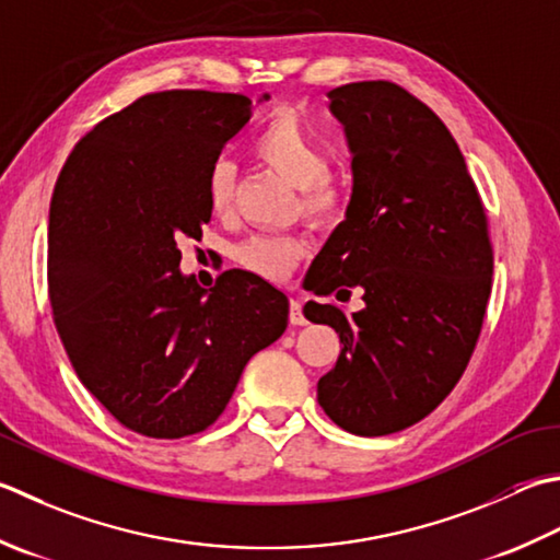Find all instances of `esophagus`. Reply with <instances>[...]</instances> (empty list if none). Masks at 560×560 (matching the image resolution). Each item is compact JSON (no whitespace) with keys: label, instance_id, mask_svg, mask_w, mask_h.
I'll return each instance as SVG.
<instances>
[{"label":"esophagus","instance_id":"esophagus-1","mask_svg":"<svg viewBox=\"0 0 560 560\" xmlns=\"http://www.w3.org/2000/svg\"><path fill=\"white\" fill-rule=\"evenodd\" d=\"M289 320H291V325H305L308 320H305V315H303V305H301V301H291V308H289Z\"/></svg>","mask_w":560,"mask_h":560}]
</instances>
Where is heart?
Segmentation results:
<instances>
[{
	"label": "heart",
	"instance_id": "b5f03b06",
	"mask_svg": "<svg viewBox=\"0 0 560 560\" xmlns=\"http://www.w3.org/2000/svg\"><path fill=\"white\" fill-rule=\"evenodd\" d=\"M252 155L299 189L301 211L313 221L330 223L345 213L349 201L347 184L327 170L325 148L293 112H279L259 128V133L252 140ZM233 162L215 160L206 179V199L211 213L225 218L233 211ZM303 252L305 243L301 237L257 233L235 247V259L240 267L252 273L281 281L299 265Z\"/></svg>",
	"mask_w": 560,
	"mask_h": 560
}]
</instances>
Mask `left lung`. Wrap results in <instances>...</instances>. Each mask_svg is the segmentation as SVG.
I'll return each instance as SVG.
<instances>
[{
	"instance_id": "left-lung-1",
	"label": "left lung",
	"mask_w": 560,
	"mask_h": 560,
	"mask_svg": "<svg viewBox=\"0 0 560 560\" xmlns=\"http://www.w3.org/2000/svg\"><path fill=\"white\" fill-rule=\"evenodd\" d=\"M352 152V199L305 273V289L364 308L308 301L342 352L317 381L335 424L383 436L427 418L462 378L490 299L488 218L454 136L393 82L327 92Z\"/></svg>"
}]
</instances>
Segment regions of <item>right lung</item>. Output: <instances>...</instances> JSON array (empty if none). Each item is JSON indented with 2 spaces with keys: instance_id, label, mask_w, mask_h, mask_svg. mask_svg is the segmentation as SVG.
I'll return each instance as SVG.
<instances>
[{
  "instance_id": "obj_1",
  "label": "right lung",
  "mask_w": 560,
  "mask_h": 560,
  "mask_svg": "<svg viewBox=\"0 0 560 560\" xmlns=\"http://www.w3.org/2000/svg\"><path fill=\"white\" fill-rule=\"evenodd\" d=\"M249 116L245 94H145L77 142L55 184V327L84 388L152 440L213 424L247 361L287 330L289 299L257 273L201 289L179 271V245L211 221L208 170Z\"/></svg>"
}]
</instances>
